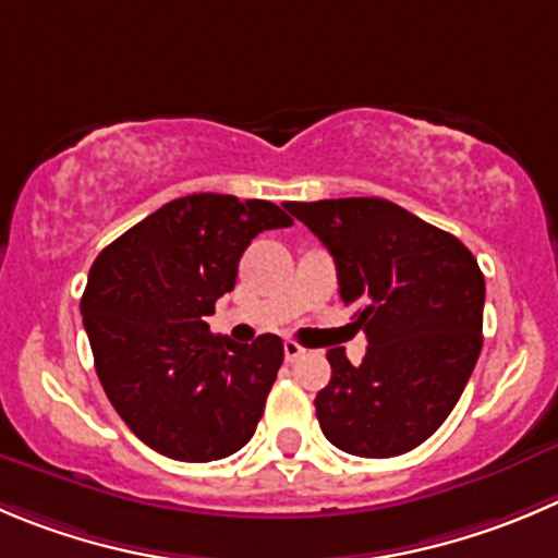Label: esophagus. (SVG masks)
I'll use <instances>...</instances> for the list:
<instances>
[{
    "label": "esophagus",
    "instance_id": "1",
    "mask_svg": "<svg viewBox=\"0 0 558 558\" xmlns=\"http://www.w3.org/2000/svg\"><path fill=\"white\" fill-rule=\"evenodd\" d=\"M301 355H304V348H301L299 342H293V339H288V342H284V359H288V362H295Z\"/></svg>",
    "mask_w": 558,
    "mask_h": 558
}]
</instances>
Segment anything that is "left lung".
I'll list each match as a JSON object with an SVG mask.
<instances>
[{
  "instance_id": "left-lung-1",
  "label": "left lung",
  "mask_w": 558,
  "mask_h": 558,
  "mask_svg": "<svg viewBox=\"0 0 558 558\" xmlns=\"http://www.w3.org/2000/svg\"><path fill=\"white\" fill-rule=\"evenodd\" d=\"M337 263L339 299L362 304L359 367L328 350L323 435L359 458H395L452 413L482 350L485 276L454 235L378 196L288 203Z\"/></svg>"
}]
</instances>
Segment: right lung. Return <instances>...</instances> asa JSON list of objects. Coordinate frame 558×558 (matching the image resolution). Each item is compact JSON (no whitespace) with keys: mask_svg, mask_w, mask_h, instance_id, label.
<instances>
[{"mask_svg":"<svg viewBox=\"0 0 558 558\" xmlns=\"http://www.w3.org/2000/svg\"><path fill=\"white\" fill-rule=\"evenodd\" d=\"M293 219L265 199L189 194L98 254L82 295L95 373L131 433L183 463L230 458L257 429L282 339L252 344L210 333L205 315L235 288L238 263L263 230Z\"/></svg>","mask_w":558,"mask_h":558,"instance_id":"add662e5","label":"right lung"}]
</instances>
